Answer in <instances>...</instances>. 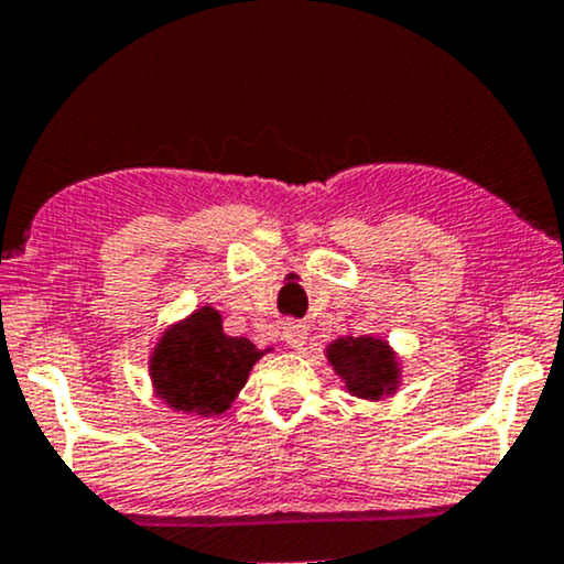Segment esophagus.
<instances>
[{
    "mask_svg": "<svg viewBox=\"0 0 564 564\" xmlns=\"http://www.w3.org/2000/svg\"><path fill=\"white\" fill-rule=\"evenodd\" d=\"M307 334H310L307 323H302V321H286V323H283V339L289 341V347L302 349L304 345H307Z\"/></svg>",
    "mask_w": 564,
    "mask_h": 564,
    "instance_id": "esophagus-1",
    "label": "esophagus"
}]
</instances>
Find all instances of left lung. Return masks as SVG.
Masks as SVG:
<instances>
[{"mask_svg": "<svg viewBox=\"0 0 564 564\" xmlns=\"http://www.w3.org/2000/svg\"><path fill=\"white\" fill-rule=\"evenodd\" d=\"M334 371L358 398L379 400L398 387V364L387 341L373 336H347L326 349Z\"/></svg>", "mask_w": 564, "mask_h": 564, "instance_id": "obj_1", "label": "left lung"}]
</instances>
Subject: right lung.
I'll return each mask as SVG.
<instances>
[{
    "label": "right lung",
    "instance_id": "obj_1",
    "mask_svg": "<svg viewBox=\"0 0 564 564\" xmlns=\"http://www.w3.org/2000/svg\"><path fill=\"white\" fill-rule=\"evenodd\" d=\"M262 352L243 336L223 332L217 310L200 307L161 336L151 358L159 398L174 411L215 416L230 408Z\"/></svg>",
    "mask_w": 564,
    "mask_h": 564
}]
</instances>
